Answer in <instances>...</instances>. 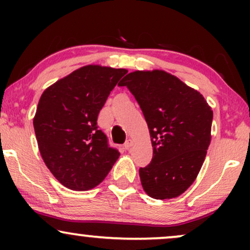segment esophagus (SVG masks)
<instances>
[{
	"instance_id": "1",
	"label": "esophagus",
	"mask_w": 250,
	"mask_h": 250,
	"mask_svg": "<svg viewBox=\"0 0 250 250\" xmlns=\"http://www.w3.org/2000/svg\"><path fill=\"white\" fill-rule=\"evenodd\" d=\"M131 146H133V141H131V140H128V141L123 145V148H125V150H129V149L131 148Z\"/></svg>"
}]
</instances>
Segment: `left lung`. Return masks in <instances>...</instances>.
Returning a JSON list of instances; mask_svg holds the SVG:
<instances>
[{
    "mask_svg": "<svg viewBox=\"0 0 250 250\" xmlns=\"http://www.w3.org/2000/svg\"><path fill=\"white\" fill-rule=\"evenodd\" d=\"M127 87L140 104L153 145V159L140 168L149 196H180L196 179L210 145L213 110L197 90L163 70L129 73Z\"/></svg>",
    "mask_w": 250,
    "mask_h": 250,
    "instance_id": "obj_1",
    "label": "left lung"
}]
</instances>
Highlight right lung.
<instances>
[{"mask_svg": "<svg viewBox=\"0 0 250 250\" xmlns=\"http://www.w3.org/2000/svg\"><path fill=\"white\" fill-rule=\"evenodd\" d=\"M128 71L85 65L45 89L34 129L45 166L71 190H89L104 180L120 151L110 147L97 116Z\"/></svg>", "mask_w": 250, "mask_h": 250, "instance_id": "1", "label": "right lung"}]
</instances>
